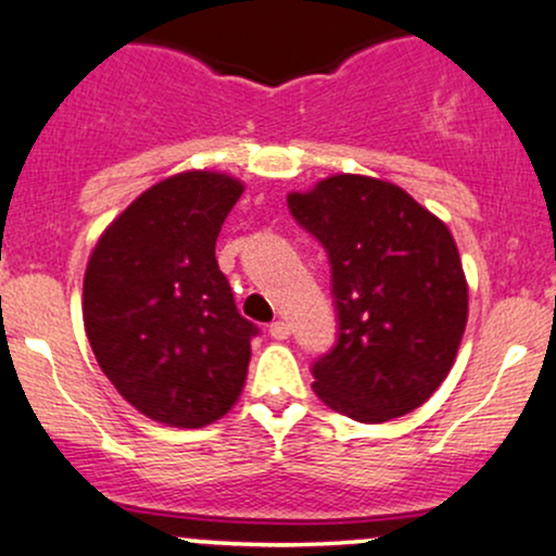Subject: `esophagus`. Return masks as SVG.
<instances>
[{"label":"esophagus","mask_w":556,"mask_h":556,"mask_svg":"<svg viewBox=\"0 0 556 556\" xmlns=\"http://www.w3.org/2000/svg\"><path fill=\"white\" fill-rule=\"evenodd\" d=\"M269 334L274 340H287L290 337V324L287 321H271L269 324Z\"/></svg>","instance_id":"obj_1"}]
</instances>
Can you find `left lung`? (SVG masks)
<instances>
[{"label":"left lung","mask_w":556,"mask_h":556,"mask_svg":"<svg viewBox=\"0 0 556 556\" xmlns=\"http://www.w3.org/2000/svg\"><path fill=\"white\" fill-rule=\"evenodd\" d=\"M287 208L331 269L337 342L311 366L314 392L358 424L416 410L450 374L468 321L450 229L397 185L361 175L290 193Z\"/></svg>","instance_id":"obj_1"}]
</instances>
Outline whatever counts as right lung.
<instances>
[{"instance_id": "add662e5", "label": "right lung", "mask_w": 556, "mask_h": 556, "mask_svg": "<svg viewBox=\"0 0 556 556\" xmlns=\"http://www.w3.org/2000/svg\"><path fill=\"white\" fill-rule=\"evenodd\" d=\"M242 185L185 172L136 198L96 242L83 321L101 371L143 416L180 429L222 418L258 327L240 316L214 248Z\"/></svg>"}]
</instances>
